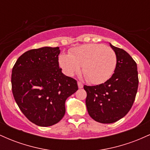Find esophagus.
<instances>
[{"label": "esophagus", "instance_id": "1", "mask_svg": "<svg viewBox=\"0 0 150 150\" xmlns=\"http://www.w3.org/2000/svg\"><path fill=\"white\" fill-rule=\"evenodd\" d=\"M77 85H78V87L80 89H82L83 88V84L81 83L80 82H77Z\"/></svg>", "mask_w": 150, "mask_h": 150}]
</instances>
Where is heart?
Here are the masks:
<instances>
[{
    "label": "heart",
    "mask_w": 150,
    "mask_h": 150,
    "mask_svg": "<svg viewBox=\"0 0 150 150\" xmlns=\"http://www.w3.org/2000/svg\"><path fill=\"white\" fill-rule=\"evenodd\" d=\"M116 55L114 51L103 44H88L74 49L70 55L62 54L59 64L66 75L73 76L80 72L94 85L108 80L116 69Z\"/></svg>",
    "instance_id": "heart-1"
}]
</instances>
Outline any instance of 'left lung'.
I'll return each instance as SVG.
<instances>
[{"label": "left lung", "mask_w": 150, "mask_h": 150, "mask_svg": "<svg viewBox=\"0 0 150 150\" xmlns=\"http://www.w3.org/2000/svg\"><path fill=\"white\" fill-rule=\"evenodd\" d=\"M109 44L117 58L114 73L101 85L84 86L89 115L101 123H115L123 118L133 104L138 87L135 61L123 49Z\"/></svg>", "instance_id": "1"}]
</instances>
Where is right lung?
<instances>
[{"label":"right lung","instance_id":"right-lung-1","mask_svg":"<svg viewBox=\"0 0 150 150\" xmlns=\"http://www.w3.org/2000/svg\"><path fill=\"white\" fill-rule=\"evenodd\" d=\"M59 47L26 51L12 70L15 100L31 122L42 127L58 123L65 113L68 97L78 89L77 81L62 73L58 64Z\"/></svg>","mask_w":150,"mask_h":150}]
</instances>
